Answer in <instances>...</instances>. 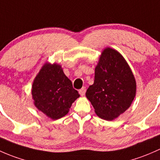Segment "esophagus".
Wrapping results in <instances>:
<instances>
[{"label":"esophagus","mask_w":160,"mask_h":160,"mask_svg":"<svg viewBox=\"0 0 160 160\" xmlns=\"http://www.w3.org/2000/svg\"><path fill=\"white\" fill-rule=\"evenodd\" d=\"M85 92H86V88H85V87H82V88L79 90V94L82 95V96H83V95L85 94Z\"/></svg>","instance_id":"obj_1"}]
</instances>
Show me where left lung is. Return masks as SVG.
<instances>
[{
	"mask_svg": "<svg viewBox=\"0 0 160 160\" xmlns=\"http://www.w3.org/2000/svg\"><path fill=\"white\" fill-rule=\"evenodd\" d=\"M136 92V82L122 55L106 48L95 69V80L86 91L98 116L112 121L128 109Z\"/></svg>",
	"mask_w": 160,
	"mask_h": 160,
	"instance_id": "8db88e82",
	"label": "left lung"
}]
</instances>
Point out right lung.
Masks as SVG:
<instances>
[{"instance_id":"add662e5","label":"right lung","mask_w":160,"mask_h":160,"mask_svg":"<svg viewBox=\"0 0 160 160\" xmlns=\"http://www.w3.org/2000/svg\"><path fill=\"white\" fill-rule=\"evenodd\" d=\"M32 98L36 108L52 119L68 114L80 96L58 64L45 63L33 82Z\"/></svg>"}]
</instances>
